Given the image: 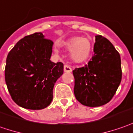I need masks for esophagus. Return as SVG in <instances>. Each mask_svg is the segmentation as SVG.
I'll return each mask as SVG.
<instances>
[{"mask_svg": "<svg viewBox=\"0 0 133 133\" xmlns=\"http://www.w3.org/2000/svg\"><path fill=\"white\" fill-rule=\"evenodd\" d=\"M64 71L67 73H71L72 71V69H71V68L70 66L65 65H64Z\"/></svg>", "mask_w": 133, "mask_h": 133, "instance_id": "34e87169", "label": "esophagus"}]
</instances>
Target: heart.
Listing matches in <instances>:
<instances>
[{"instance_id":"1","label":"heart","mask_w":133,"mask_h":133,"mask_svg":"<svg viewBox=\"0 0 133 133\" xmlns=\"http://www.w3.org/2000/svg\"><path fill=\"white\" fill-rule=\"evenodd\" d=\"M67 49L70 50L69 55L74 63H83L89 59L92 45L89 38L85 37H73L63 43ZM57 51V50H56Z\"/></svg>"}]
</instances>
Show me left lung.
Here are the masks:
<instances>
[{"instance_id": "1", "label": "left lung", "mask_w": 133, "mask_h": 133, "mask_svg": "<svg viewBox=\"0 0 133 133\" xmlns=\"http://www.w3.org/2000/svg\"><path fill=\"white\" fill-rule=\"evenodd\" d=\"M74 95L81 104L101 107L112 100L121 81L119 53L107 38L96 36L94 55L88 65L75 68Z\"/></svg>"}]
</instances>
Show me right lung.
Here are the masks:
<instances>
[{"mask_svg":"<svg viewBox=\"0 0 133 133\" xmlns=\"http://www.w3.org/2000/svg\"><path fill=\"white\" fill-rule=\"evenodd\" d=\"M53 44L42 32H35L19 40L8 54L5 81L19 107L38 110L50 104L54 86L63 74V63L50 59Z\"/></svg>","mask_w":133,"mask_h":133,"instance_id":"obj_1","label":"right lung"}]
</instances>
